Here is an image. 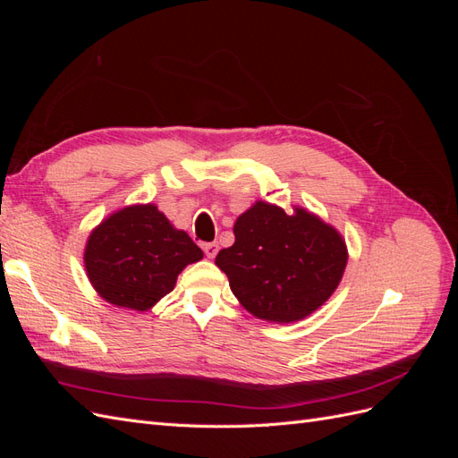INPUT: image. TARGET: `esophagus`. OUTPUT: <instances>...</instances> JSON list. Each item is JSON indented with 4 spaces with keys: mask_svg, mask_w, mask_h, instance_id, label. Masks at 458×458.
<instances>
[{
    "mask_svg": "<svg viewBox=\"0 0 458 458\" xmlns=\"http://www.w3.org/2000/svg\"><path fill=\"white\" fill-rule=\"evenodd\" d=\"M202 248H204V254H206L208 258H216V254H217V250H219V246H217L216 242H206Z\"/></svg>",
    "mask_w": 458,
    "mask_h": 458,
    "instance_id": "obj_1",
    "label": "esophagus"
}]
</instances>
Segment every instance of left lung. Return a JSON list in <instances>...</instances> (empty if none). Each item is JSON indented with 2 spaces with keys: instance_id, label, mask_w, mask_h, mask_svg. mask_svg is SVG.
<instances>
[{
  "instance_id": "1",
  "label": "left lung",
  "mask_w": 458,
  "mask_h": 458,
  "mask_svg": "<svg viewBox=\"0 0 458 458\" xmlns=\"http://www.w3.org/2000/svg\"><path fill=\"white\" fill-rule=\"evenodd\" d=\"M234 244L216 266L246 311L269 323H294L332 296L348 263L342 234L296 206L293 214L258 200L234 221Z\"/></svg>"
}]
</instances>
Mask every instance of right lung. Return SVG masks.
<instances>
[{
    "instance_id": "obj_1",
    "label": "right lung",
    "mask_w": 458,
    "mask_h": 458,
    "mask_svg": "<svg viewBox=\"0 0 458 458\" xmlns=\"http://www.w3.org/2000/svg\"><path fill=\"white\" fill-rule=\"evenodd\" d=\"M199 259L200 248L155 204L126 206L103 219L84 252L88 279L99 296L135 311L170 294L177 275Z\"/></svg>"
}]
</instances>
